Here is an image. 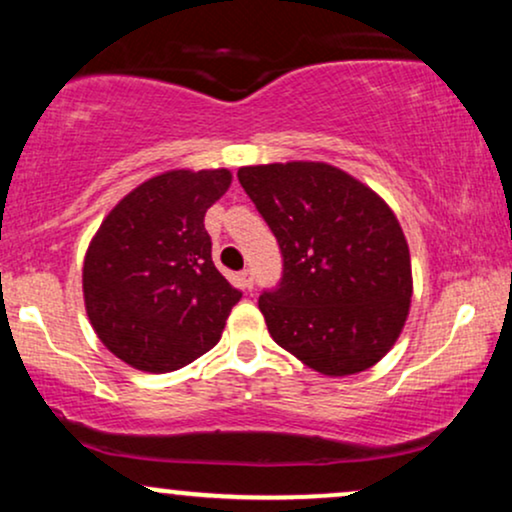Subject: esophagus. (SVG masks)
<instances>
[{
	"label": "esophagus",
	"instance_id": "obj_1",
	"mask_svg": "<svg viewBox=\"0 0 512 512\" xmlns=\"http://www.w3.org/2000/svg\"><path fill=\"white\" fill-rule=\"evenodd\" d=\"M252 269H243V272H240V284H243V289H252Z\"/></svg>",
	"mask_w": 512,
	"mask_h": 512
}]
</instances>
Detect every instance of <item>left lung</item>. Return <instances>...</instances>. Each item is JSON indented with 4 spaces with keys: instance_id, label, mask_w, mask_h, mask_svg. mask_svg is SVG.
Segmentation results:
<instances>
[{
    "instance_id": "obj_1",
    "label": "left lung",
    "mask_w": 512,
    "mask_h": 512,
    "mask_svg": "<svg viewBox=\"0 0 512 512\" xmlns=\"http://www.w3.org/2000/svg\"><path fill=\"white\" fill-rule=\"evenodd\" d=\"M238 180L284 257L276 289L260 296L274 342L332 378L375 366L411 303L409 245L392 209L330 163L245 166Z\"/></svg>"
}]
</instances>
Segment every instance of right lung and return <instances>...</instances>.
<instances>
[{
    "label": "right lung",
    "instance_id": "right-lung-1",
    "mask_svg": "<svg viewBox=\"0 0 512 512\" xmlns=\"http://www.w3.org/2000/svg\"><path fill=\"white\" fill-rule=\"evenodd\" d=\"M231 170H168L105 216L84 260V303L98 339L146 373H170L221 339L240 301L211 260L204 214Z\"/></svg>",
    "mask_w": 512,
    "mask_h": 512
}]
</instances>
